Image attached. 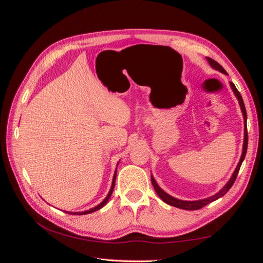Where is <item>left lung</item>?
Wrapping results in <instances>:
<instances>
[{
	"label": "left lung",
	"mask_w": 263,
	"mask_h": 263,
	"mask_svg": "<svg viewBox=\"0 0 263 263\" xmlns=\"http://www.w3.org/2000/svg\"><path fill=\"white\" fill-rule=\"evenodd\" d=\"M206 60L209 61L210 66H211L213 69L217 70V71H219V72L224 73V74H227L225 69L222 68L217 61H215V60H213L212 58H209V57H206ZM229 84H230V87H232V90H233L234 94L236 95V98H237V100H238V103H239L240 108H241V112H242V116H243V123H245V136H243L242 154H241L240 160H239V162H238V164H237V166H236V169H235L234 173L232 174V177H230L229 181L224 185V187L220 189L216 194H214V195H212V196H210V197L203 198V200H197V201H182V200H179V198H176V197H173V196L169 195L168 193H165L164 191H163L160 186L158 185V183L156 182L154 176H153V174H151V183H153V185H154V189H155V191H156V193L159 195V197H160L164 203L169 204V205H171V206H174V208L182 209V210H186V211L200 210V209L203 208V206H205V205H208V204H210V203H212V202H214V201L218 200V198L221 197V196H224V195L228 192L229 189L233 186L234 182H235V180H236V178H237V174H238V172H239L241 163H242L243 159H245V157H246L247 147H248V134H247V127H246L247 112H246V108H245V104H243L242 98H241V95H240L239 91H238V90L236 89L235 84L232 83V82H230Z\"/></svg>",
	"instance_id": "left-lung-1"
}]
</instances>
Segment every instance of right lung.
<instances>
[{
    "mask_svg": "<svg viewBox=\"0 0 263 263\" xmlns=\"http://www.w3.org/2000/svg\"><path fill=\"white\" fill-rule=\"evenodd\" d=\"M117 165H118V163H117ZM117 165H116V170H117ZM116 170H115V173H114L113 181H112V186H110L109 192H108V194L106 195V197L104 198V200H103L99 205H97V206H95V208H93V209L84 211V212H66V213H68V214H76V215H85V214H90V213H93V212H95V211H98V210L102 209L103 206H104V205L107 203V201L109 200L110 195H112V193H113V190H114V186H115V180H116Z\"/></svg>",
    "mask_w": 263,
    "mask_h": 263,
    "instance_id": "add662e5",
    "label": "right lung"
}]
</instances>
